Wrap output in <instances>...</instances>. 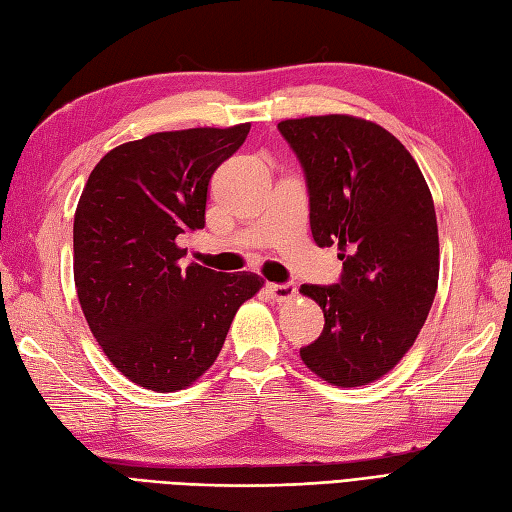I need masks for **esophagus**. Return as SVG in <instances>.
<instances>
[{
  "mask_svg": "<svg viewBox=\"0 0 512 512\" xmlns=\"http://www.w3.org/2000/svg\"><path fill=\"white\" fill-rule=\"evenodd\" d=\"M267 291H269V295L271 298H274L276 302H291L293 298H295V293H298V289H295V285H269L267 287Z\"/></svg>",
  "mask_w": 512,
  "mask_h": 512,
  "instance_id": "34e87169",
  "label": "esophagus"
}]
</instances>
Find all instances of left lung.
I'll return each mask as SVG.
<instances>
[{
	"mask_svg": "<svg viewBox=\"0 0 512 512\" xmlns=\"http://www.w3.org/2000/svg\"><path fill=\"white\" fill-rule=\"evenodd\" d=\"M300 157L311 232L337 245L339 285H302L324 311V331L300 350L304 366L337 388L388 374L416 342L438 289L434 199L410 151L377 122L328 113L278 122Z\"/></svg>",
	"mask_w": 512,
	"mask_h": 512,
	"instance_id": "left-lung-1",
	"label": "left lung"
}]
</instances>
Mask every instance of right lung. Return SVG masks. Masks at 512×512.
I'll list each match as a JSON object with an SVG mask.
<instances>
[{"mask_svg": "<svg viewBox=\"0 0 512 512\" xmlns=\"http://www.w3.org/2000/svg\"><path fill=\"white\" fill-rule=\"evenodd\" d=\"M252 124L162 131L111 149L74 214V285L89 331L124 377L153 392L195 383L219 357L241 304L263 289L252 271L179 260V234L206 225L214 170Z\"/></svg>", "mask_w": 512, "mask_h": 512, "instance_id": "1", "label": "right lung"}]
</instances>
